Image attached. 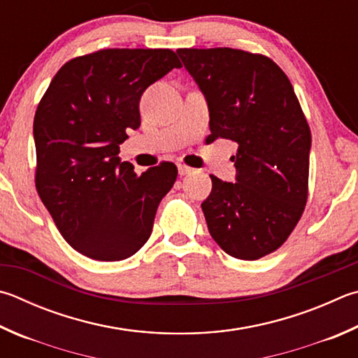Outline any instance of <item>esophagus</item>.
<instances>
[{
    "mask_svg": "<svg viewBox=\"0 0 358 358\" xmlns=\"http://www.w3.org/2000/svg\"><path fill=\"white\" fill-rule=\"evenodd\" d=\"M177 167H178V173L180 175H187V173L192 172V167L186 166V164H178Z\"/></svg>",
    "mask_w": 358,
    "mask_h": 358,
    "instance_id": "34e87169",
    "label": "esophagus"
}]
</instances>
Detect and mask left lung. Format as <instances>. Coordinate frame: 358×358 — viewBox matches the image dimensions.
I'll return each instance as SVG.
<instances>
[{
  "label": "left lung",
  "mask_w": 358,
  "mask_h": 358,
  "mask_svg": "<svg viewBox=\"0 0 358 358\" xmlns=\"http://www.w3.org/2000/svg\"><path fill=\"white\" fill-rule=\"evenodd\" d=\"M205 94L211 134L238 142L236 181L210 175L201 203L208 230L238 259H258L287 241L308 197L311 133L288 76L268 56L235 48H180Z\"/></svg>",
  "instance_id": "8db88e82"
}]
</instances>
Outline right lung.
<instances>
[{"instance_id": "1", "label": "right lung", "mask_w": 358, "mask_h": 358, "mask_svg": "<svg viewBox=\"0 0 358 358\" xmlns=\"http://www.w3.org/2000/svg\"><path fill=\"white\" fill-rule=\"evenodd\" d=\"M181 62L167 48H106L57 70L34 115L36 187L64 239L83 255L120 262L152 235L177 180L162 161L138 175L117 157L141 125L144 90Z\"/></svg>"}]
</instances>
